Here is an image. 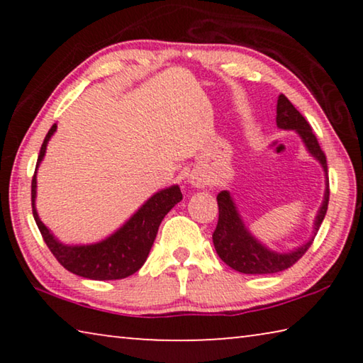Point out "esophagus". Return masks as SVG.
<instances>
[{"label":"esophagus","mask_w":363,"mask_h":363,"mask_svg":"<svg viewBox=\"0 0 363 363\" xmlns=\"http://www.w3.org/2000/svg\"><path fill=\"white\" fill-rule=\"evenodd\" d=\"M190 184H192V186H195V187H205L206 181H205V177L195 174V176L190 177Z\"/></svg>","instance_id":"1"}]
</instances>
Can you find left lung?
Here are the masks:
<instances>
[{
  "label": "left lung",
  "mask_w": 363,
  "mask_h": 363,
  "mask_svg": "<svg viewBox=\"0 0 363 363\" xmlns=\"http://www.w3.org/2000/svg\"><path fill=\"white\" fill-rule=\"evenodd\" d=\"M277 126L281 130H294L301 139L304 140L312 155H314L318 162L322 163L327 174V157H325L323 150L320 149V144L315 138L314 131L303 115H301L296 107L288 101V97L280 94L277 101ZM330 201V186L325 190L323 203L318 210L315 225H314V237L317 235L320 224L327 214ZM218 206H219V218L218 225L213 232V243L216 248V253L219 255L227 266L238 270L242 274H277L291 267L296 264L301 257L314 242V237L309 242L298 250L291 251V253H275L250 235V232L245 229L240 216L235 210V205L230 199L227 190H223L218 195Z\"/></svg>",
  "instance_id": "left-lung-1"
}]
</instances>
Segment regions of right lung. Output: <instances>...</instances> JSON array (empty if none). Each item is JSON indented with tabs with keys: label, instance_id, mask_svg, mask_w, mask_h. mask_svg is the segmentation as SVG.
Instances as JSON below:
<instances>
[{
	"label": "right lung",
	"instance_id": "1",
	"mask_svg": "<svg viewBox=\"0 0 363 363\" xmlns=\"http://www.w3.org/2000/svg\"><path fill=\"white\" fill-rule=\"evenodd\" d=\"M56 128L57 125L54 123L43 140L36 168L45 157L48 140L51 139ZM35 195L36 169L32 179V210L43 240L51 250L54 257L69 272L91 280H120L138 272L149 256L163 218L167 216L171 208L182 200L181 189L177 186L164 189L147 200L145 205L139 208V211L107 240L96 245H86V247H67V245L59 243L40 220L38 213L35 210Z\"/></svg>",
	"mask_w": 363,
	"mask_h": 363
}]
</instances>
